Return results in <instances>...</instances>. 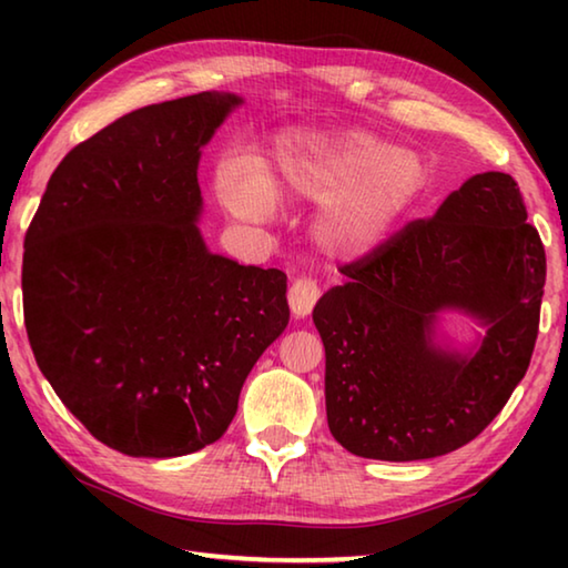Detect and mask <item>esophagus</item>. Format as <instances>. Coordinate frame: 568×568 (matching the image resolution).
I'll return each instance as SVG.
<instances>
[{"label":"esophagus","instance_id":"1","mask_svg":"<svg viewBox=\"0 0 568 568\" xmlns=\"http://www.w3.org/2000/svg\"><path fill=\"white\" fill-rule=\"evenodd\" d=\"M318 297H321V287L313 277L307 275L295 277L291 291H287V303H291V311L293 315H297V318H305V315L313 311V305L318 303Z\"/></svg>","mask_w":568,"mask_h":568}]
</instances>
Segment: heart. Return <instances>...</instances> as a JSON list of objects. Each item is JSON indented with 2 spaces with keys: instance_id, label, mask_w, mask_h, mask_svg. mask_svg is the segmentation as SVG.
<instances>
[{
  "instance_id": "obj_1",
  "label": "heart",
  "mask_w": 568,
  "mask_h": 568,
  "mask_svg": "<svg viewBox=\"0 0 568 568\" xmlns=\"http://www.w3.org/2000/svg\"><path fill=\"white\" fill-rule=\"evenodd\" d=\"M423 187L416 155L365 132L285 140L265 172H227L223 203L235 217L265 223L277 203H323L313 240L331 257H361L398 225Z\"/></svg>"
}]
</instances>
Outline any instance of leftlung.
<instances>
[{"label": "left lung", "instance_id": "obj_1", "mask_svg": "<svg viewBox=\"0 0 568 568\" xmlns=\"http://www.w3.org/2000/svg\"><path fill=\"white\" fill-rule=\"evenodd\" d=\"M516 180L480 172L434 217L413 220L341 267L313 311L325 345L333 438L376 460L450 454L491 423L526 376L538 335L546 253ZM487 325L474 354L433 343L437 313Z\"/></svg>", "mask_w": 568, "mask_h": 568}]
</instances>
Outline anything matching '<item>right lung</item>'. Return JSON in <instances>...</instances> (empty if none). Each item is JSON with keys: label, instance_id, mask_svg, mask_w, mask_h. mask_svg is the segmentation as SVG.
Here are the masks:
<instances>
[{"label": "right lung", "instance_id": "right-lung-1", "mask_svg": "<svg viewBox=\"0 0 568 568\" xmlns=\"http://www.w3.org/2000/svg\"><path fill=\"white\" fill-rule=\"evenodd\" d=\"M240 102L200 92L114 120L67 152L27 230L37 365L120 454L172 458L215 444L291 318L283 271L213 255L195 225L200 150Z\"/></svg>", "mask_w": 568, "mask_h": 568}]
</instances>
